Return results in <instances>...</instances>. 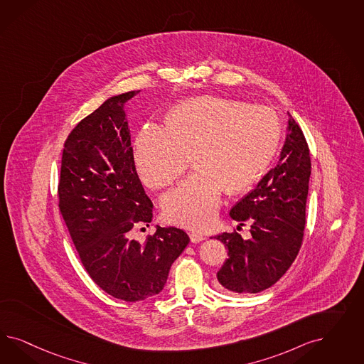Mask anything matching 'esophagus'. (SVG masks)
Listing matches in <instances>:
<instances>
[{"label": "esophagus", "instance_id": "obj_1", "mask_svg": "<svg viewBox=\"0 0 364 364\" xmlns=\"http://www.w3.org/2000/svg\"><path fill=\"white\" fill-rule=\"evenodd\" d=\"M189 237H191V242H200L205 240V236L203 233H200V232H191Z\"/></svg>", "mask_w": 364, "mask_h": 364}]
</instances>
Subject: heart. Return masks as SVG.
Wrapping results in <instances>:
<instances>
[{
  "instance_id": "obj_1",
  "label": "heart",
  "mask_w": 364,
  "mask_h": 364,
  "mask_svg": "<svg viewBox=\"0 0 364 364\" xmlns=\"http://www.w3.org/2000/svg\"><path fill=\"white\" fill-rule=\"evenodd\" d=\"M282 125L276 112L240 100L201 96L169 110L166 128L146 124L134 140V163L146 187L172 186L191 159L195 173L163 198L166 219L204 230L220 205L221 189L255 184L275 156Z\"/></svg>"
}]
</instances>
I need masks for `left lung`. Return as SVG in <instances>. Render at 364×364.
Wrapping results in <instances>:
<instances>
[{
  "label": "left lung",
  "mask_w": 364,
  "mask_h": 364,
  "mask_svg": "<svg viewBox=\"0 0 364 364\" xmlns=\"http://www.w3.org/2000/svg\"><path fill=\"white\" fill-rule=\"evenodd\" d=\"M287 131L275 168L230 212L233 220L251 223V239L244 240L237 232L216 236L228 248V259L216 275L221 291L262 292L274 286L298 256L306 225L311 159L306 137L291 114Z\"/></svg>",
  "instance_id": "obj_1"
}]
</instances>
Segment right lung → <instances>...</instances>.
<instances>
[{
	"instance_id": "add662e5",
	"label": "right lung",
	"mask_w": 364,
	"mask_h": 364,
	"mask_svg": "<svg viewBox=\"0 0 364 364\" xmlns=\"http://www.w3.org/2000/svg\"><path fill=\"white\" fill-rule=\"evenodd\" d=\"M140 90L113 96L69 133L61 160L58 207L89 276L110 296L139 301L161 292L187 233L157 225L144 244L154 204L137 176L124 104Z\"/></svg>"
}]
</instances>
